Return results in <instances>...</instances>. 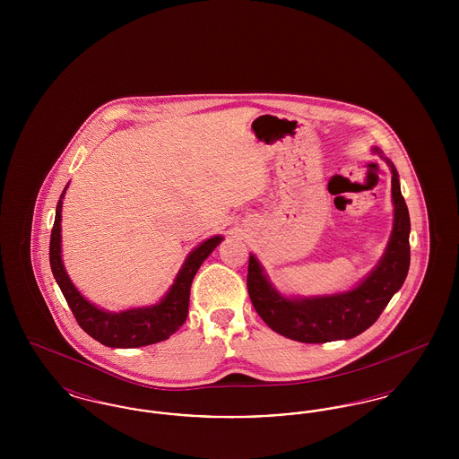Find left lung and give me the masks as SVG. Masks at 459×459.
<instances>
[{"instance_id": "8db88e82", "label": "left lung", "mask_w": 459, "mask_h": 459, "mask_svg": "<svg viewBox=\"0 0 459 459\" xmlns=\"http://www.w3.org/2000/svg\"><path fill=\"white\" fill-rule=\"evenodd\" d=\"M373 152L380 154L377 148ZM385 161L393 172V234L382 260L356 287L330 296L285 298L270 284L256 256H249L247 292L251 303L263 322L277 333L306 344L352 339L377 322L404 284L410 270L411 223L397 170L393 161Z\"/></svg>"}]
</instances>
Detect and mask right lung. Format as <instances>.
<instances>
[{"instance_id":"1","label":"right lung","mask_w":459,"mask_h":459,"mask_svg":"<svg viewBox=\"0 0 459 459\" xmlns=\"http://www.w3.org/2000/svg\"><path fill=\"white\" fill-rule=\"evenodd\" d=\"M65 189L56 204V215L49 240V264L55 281L60 285L77 324L92 339L108 348H141L169 339L182 327V324L187 318L191 284L197 268L212 255V251L219 246L223 238H210L201 242L187 255L186 262L175 277L174 284L160 299V303L144 307H132L120 313L105 311L89 303L88 299L75 289V285L68 279L65 266L62 262V204Z\"/></svg>"}]
</instances>
